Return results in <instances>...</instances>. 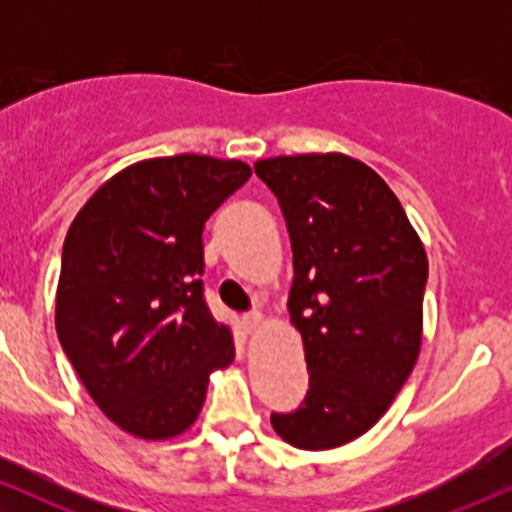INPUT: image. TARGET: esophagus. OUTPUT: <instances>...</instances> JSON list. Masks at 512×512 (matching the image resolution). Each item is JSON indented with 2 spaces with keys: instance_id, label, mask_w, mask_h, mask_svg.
Wrapping results in <instances>:
<instances>
[{
  "instance_id": "34e87169",
  "label": "esophagus",
  "mask_w": 512,
  "mask_h": 512,
  "mask_svg": "<svg viewBox=\"0 0 512 512\" xmlns=\"http://www.w3.org/2000/svg\"><path fill=\"white\" fill-rule=\"evenodd\" d=\"M243 325L248 327V330H257V327L262 325V313H257V310H250V313L243 315Z\"/></svg>"
}]
</instances>
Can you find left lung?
Returning <instances> with one entry per match:
<instances>
[{
	"label": "left lung",
	"instance_id": "obj_1",
	"mask_svg": "<svg viewBox=\"0 0 512 512\" xmlns=\"http://www.w3.org/2000/svg\"><path fill=\"white\" fill-rule=\"evenodd\" d=\"M255 175L279 202L293 250L289 313L308 387L272 426L301 450H330L368 431L421 349L428 260L395 192L344 154L276 156Z\"/></svg>",
	"mask_w": 512,
	"mask_h": 512
}]
</instances>
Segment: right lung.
Segmentation results:
<instances>
[{
  "instance_id": "1",
  "label": "right lung",
  "mask_w": 512,
  "mask_h": 512,
  "mask_svg": "<svg viewBox=\"0 0 512 512\" xmlns=\"http://www.w3.org/2000/svg\"><path fill=\"white\" fill-rule=\"evenodd\" d=\"M250 178L240 161L180 154L110 178L69 226L57 337L93 402L132 436L195 424L233 339L204 298V226Z\"/></svg>"
}]
</instances>
